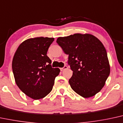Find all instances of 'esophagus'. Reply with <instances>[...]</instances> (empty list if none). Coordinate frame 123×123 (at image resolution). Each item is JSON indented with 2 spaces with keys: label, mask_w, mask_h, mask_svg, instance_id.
Segmentation results:
<instances>
[{
  "label": "esophagus",
  "mask_w": 123,
  "mask_h": 123,
  "mask_svg": "<svg viewBox=\"0 0 123 123\" xmlns=\"http://www.w3.org/2000/svg\"><path fill=\"white\" fill-rule=\"evenodd\" d=\"M68 66H66V65H65V66H63V68H60V70H61V71H62V70H65V69H68Z\"/></svg>",
  "instance_id": "esophagus-1"
}]
</instances>
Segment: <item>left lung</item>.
Masks as SVG:
<instances>
[{
    "mask_svg": "<svg viewBox=\"0 0 123 123\" xmlns=\"http://www.w3.org/2000/svg\"><path fill=\"white\" fill-rule=\"evenodd\" d=\"M57 43L69 55L68 64L73 72L69 80L72 89L84 98L98 93L110 73L107 53L101 41L89 34H74L58 38Z\"/></svg>",
    "mask_w": 123,
    "mask_h": 123,
    "instance_id": "left-lung-1",
    "label": "left lung"
}]
</instances>
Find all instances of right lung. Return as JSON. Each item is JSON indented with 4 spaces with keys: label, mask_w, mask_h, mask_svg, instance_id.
Segmentation results:
<instances>
[{
    "label": "right lung",
    "mask_w": 123,
    "mask_h": 123,
    "mask_svg": "<svg viewBox=\"0 0 123 123\" xmlns=\"http://www.w3.org/2000/svg\"><path fill=\"white\" fill-rule=\"evenodd\" d=\"M54 38H30L18 47L12 63L15 80L25 94L34 100L46 96L53 89L59 68L51 67L47 52Z\"/></svg>",
    "instance_id": "1"
}]
</instances>
